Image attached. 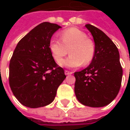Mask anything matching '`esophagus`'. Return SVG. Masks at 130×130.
<instances>
[{
  "mask_svg": "<svg viewBox=\"0 0 130 130\" xmlns=\"http://www.w3.org/2000/svg\"><path fill=\"white\" fill-rule=\"evenodd\" d=\"M72 74V72H70V71H68V70L65 71V75H70V74Z\"/></svg>",
  "mask_w": 130,
  "mask_h": 130,
  "instance_id": "obj_1",
  "label": "esophagus"
}]
</instances>
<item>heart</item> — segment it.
I'll use <instances>...</instances> for the list:
<instances>
[{"mask_svg":"<svg viewBox=\"0 0 130 130\" xmlns=\"http://www.w3.org/2000/svg\"><path fill=\"white\" fill-rule=\"evenodd\" d=\"M60 38L61 40L58 38L51 39L48 48L57 62L62 61L69 49L70 55L60 63L62 66L77 68L83 63L88 65L93 60L95 46L84 32L76 28H71L62 31Z\"/></svg>","mask_w":130,"mask_h":130,"instance_id":"heart-1","label":"heart"}]
</instances>
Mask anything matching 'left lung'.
<instances>
[{
  "mask_svg": "<svg viewBox=\"0 0 130 130\" xmlns=\"http://www.w3.org/2000/svg\"><path fill=\"white\" fill-rule=\"evenodd\" d=\"M85 26L93 35L95 56L87 68L74 72V93L85 106L102 107L111 103L120 90L123 69L119 51L103 31L90 24Z\"/></svg>",
  "mask_w": 130,
  "mask_h": 130,
  "instance_id": "8db88e82",
  "label": "left lung"
}]
</instances>
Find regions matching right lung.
<instances>
[{
    "label": "right lung",
    "mask_w": 130,
    "mask_h": 130,
    "mask_svg": "<svg viewBox=\"0 0 130 130\" xmlns=\"http://www.w3.org/2000/svg\"><path fill=\"white\" fill-rule=\"evenodd\" d=\"M60 28L43 22L16 46L10 62L9 82L13 95L24 106L38 108L51 104L66 78L48 48L52 35Z\"/></svg>",
    "instance_id": "add662e5"
}]
</instances>
